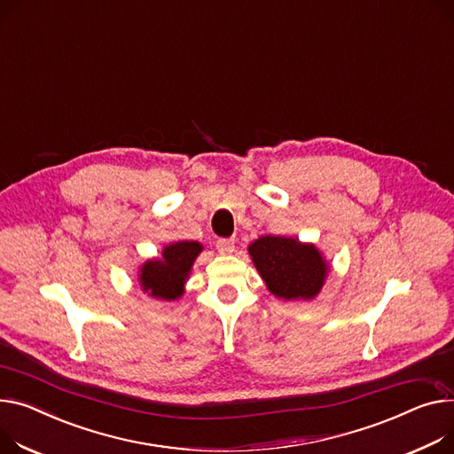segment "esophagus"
Here are the masks:
<instances>
[{"label":"esophagus","mask_w":454,"mask_h":454,"mask_svg":"<svg viewBox=\"0 0 454 454\" xmlns=\"http://www.w3.org/2000/svg\"><path fill=\"white\" fill-rule=\"evenodd\" d=\"M217 250H219V254H223V255L231 254V252L235 250L233 239H219V240H217Z\"/></svg>","instance_id":"esophagus-1"}]
</instances>
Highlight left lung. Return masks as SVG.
<instances>
[{
	"instance_id": "obj_1",
	"label": "left lung",
	"mask_w": 454,
	"mask_h": 454,
	"mask_svg": "<svg viewBox=\"0 0 454 454\" xmlns=\"http://www.w3.org/2000/svg\"><path fill=\"white\" fill-rule=\"evenodd\" d=\"M266 288L279 299H314L326 279L328 262L314 245L262 235L248 247Z\"/></svg>"
}]
</instances>
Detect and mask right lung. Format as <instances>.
<instances>
[{
    "instance_id": "1",
    "label": "right lung",
    "mask_w": 454,
    "mask_h": 454,
    "mask_svg": "<svg viewBox=\"0 0 454 454\" xmlns=\"http://www.w3.org/2000/svg\"><path fill=\"white\" fill-rule=\"evenodd\" d=\"M202 252L197 240H178L162 250V259L145 261L140 268L138 281L151 297L173 301L184 294V283L193 261Z\"/></svg>"
}]
</instances>
